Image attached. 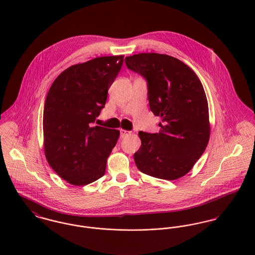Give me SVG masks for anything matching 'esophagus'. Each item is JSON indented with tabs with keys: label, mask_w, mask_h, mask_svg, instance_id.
<instances>
[{
	"label": "esophagus",
	"mask_w": 255,
	"mask_h": 255,
	"mask_svg": "<svg viewBox=\"0 0 255 255\" xmlns=\"http://www.w3.org/2000/svg\"><path fill=\"white\" fill-rule=\"evenodd\" d=\"M120 131H121V138H124L127 135L130 134V131H128V130H125V129H121Z\"/></svg>",
	"instance_id": "obj_1"
}]
</instances>
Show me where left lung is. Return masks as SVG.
<instances>
[{"label":"left lung","mask_w":255,"mask_h":255,"mask_svg":"<svg viewBox=\"0 0 255 255\" xmlns=\"http://www.w3.org/2000/svg\"><path fill=\"white\" fill-rule=\"evenodd\" d=\"M125 62L147 80L150 110L162 119L159 132H138L141 146L134 153L135 165L154 178L180 179L201 157L210 137L201 81L188 66L168 55L141 53Z\"/></svg>","instance_id":"8db88e82"}]
</instances>
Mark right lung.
Instances as JSON below:
<instances>
[{"mask_svg":"<svg viewBox=\"0 0 255 255\" xmlns=\"http://www.w3.org/2000/svg\"><path fill=\"white\" fill-rule=\"evenodd\" d=\"M124 56L99 57L73 65L52 83L43 113L44 151L51 168L73 185L104 176L120 131L92 127L107 101Z\"/></svg>","mask_w":255,"mask_h":255,"instance_id":"right-lung-1","label":"right lung"}]
</instances>
